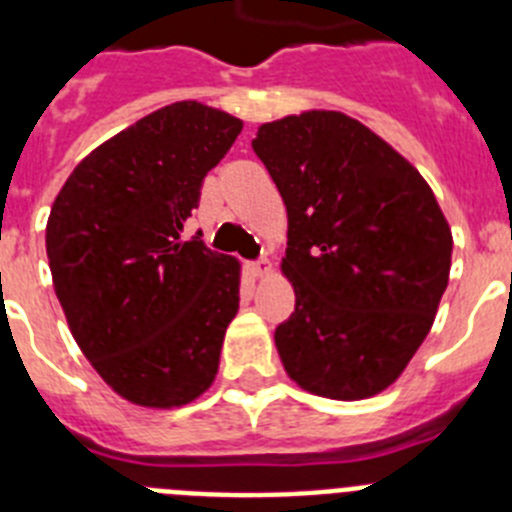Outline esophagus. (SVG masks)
Segmentation results:
<instances>
[{"mask_svg": "<svg viewBox=\"0 0 512 512\" xmlns=\"http://www.w3.org/2000/svg\"><path fill=\"white\" fill-rule=\"evenodd\" d=\"M248 271H251L253 277L264 279V277H269L271 264H269V261H266V259H261V261H253V264H248Z\"/></svg>", "mask_w": 512, "mask_h": 512, "instance_id": "esophagus-1", "label": "esophagus"}]
</instances>
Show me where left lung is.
Wrapping results in <instances>:
<instances>
[{
  "instance_id": "obj_1",
  "label": "left lung",
  "mask_w": 512,
  "mask_h": 512,
  "mask_svg": "<svg viewBox=\"0 0 512 512\" xmlns=\"http://www.w3.org/2000/svg\"><path fill=\"white\" fill-rule=\"evenodd\" d=\"M287 207L295 312L274 333L302 390L364 400L425 341L451 271V228L420 171L354 117L310 110L253 138Z\"/></svg>"
}]
</instances>
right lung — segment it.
Here are the masks:
<instances>
[{"instance_id": "add662e5", "label": "right lung", "mask_w": 512, "mask_h": 512, "mask_svg": "<svg viewBox=\"0 0 512 512\" xmlns=\"http://www.w3.org/2000/svg\"><path fill=\"white\" fill-rule=\"evenodd\" d=\"M241 130L202 102L161 107L94 148L51 207L45 251L71 336L140 408H182L217 374L241 264L182 230Z\"/></svg>"}]
</instances>
